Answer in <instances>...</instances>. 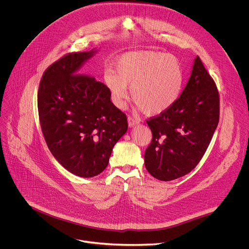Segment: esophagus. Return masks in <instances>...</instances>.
<instances>
[{"label": "esophagus", "instance_id": "1", "mask_svg": "<svg viewBox=\"0 0 249 249\" xmlns=\"http://www.w3.org/2000/svg\"><path fill=\"white\" fill-rule=\"evenodd\" d=\"M138 124H139V120H138L137 118L132 117V116H129V117H128V125H129L130 128H132V127L138 125Z\"/></svg>", "mask_w": 249, "mask_h": 249}]
</instances>
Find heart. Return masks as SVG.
Wrapping results in <instances>:
<instances>
[{
  "mask_svg": "<svg viewBox=\"0 0 249 249\" xmlns=\"http://www.w3.org/2000/svg\"><path fill=\"white\" fill-rule=\"evenodd\" d=\"M115 71L104 73V82L112 103L123 107L129 97L145 114L168 110L178 99L184 80L179 61L173 55L157 51H133L123 54L114 64Z\"/></svg>",
  "mask_w": 249,
  "mask_h": 249,
  "instance_id": "heart-1",
  "label": "heart"
}]
</instances>
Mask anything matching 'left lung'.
I'll return each instance as SVG.
<instances>
[{"instance_id": "1", "label": "left lung", "mask_w": 249, "mask_h": 249, "mask_svg": "<svg viewBox=\"0 0 249 249\" xmlns=\"http://www.w3.org/2000/svg\"><path fill=\"white\" fill-rule=\"evenodd\" d=\"M219 121L216 85L197 56L177 102L147 121L152 141L144 165L155 178L170 181L190 173L204 156Z\"/></svg>"}]
</instances>
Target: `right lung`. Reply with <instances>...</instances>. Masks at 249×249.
I'll return each mask as SVG.
<instances>
[{
  "label": "right lung",
  "instance_id": "1",
  "mask_svg": "<svg viewBox=\"0 0 249 249\" xmlns=\"http://www.w3.org/2000/svg\"><path fill=\"white\" fill-rule=\"evenodd\" d=\"M98 52L71 53L42 74L37 92L41 131L54 158L80 178L100 175L112 148L127 132L126 115L110 101L107 86L80 74Z\"/></svg>",
  "mask_w": 249,
  "mask_h": 249
}]
</instances>
